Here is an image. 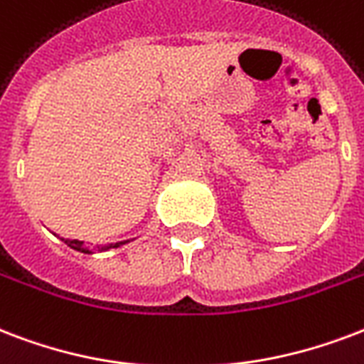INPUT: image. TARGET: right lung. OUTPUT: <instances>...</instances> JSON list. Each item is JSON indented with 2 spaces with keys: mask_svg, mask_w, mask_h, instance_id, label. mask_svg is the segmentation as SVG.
<instances>
[{
  "mask_svg": "<svg viewBox=\"0 0 364 364\" xmlns=\"http://www.w3.org/2000/svg\"><path fill=\"white\" fill-rule=\"evenodd\" d=\"M63 240H65V242L68 244L70 248L77 250V252H85V254H90V250L83 248V242H80V240H70V238H63ZM120 244H124V242H118V244H114V246L110 244V246H105V248H116V246H120Z\"/></svg>",
  "mask_w": 364,
  "mask_h": 364,
  "instance_id": "right-lung-1",
  "label": "right lung"
}]
</instances>
